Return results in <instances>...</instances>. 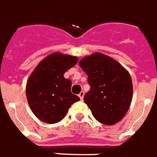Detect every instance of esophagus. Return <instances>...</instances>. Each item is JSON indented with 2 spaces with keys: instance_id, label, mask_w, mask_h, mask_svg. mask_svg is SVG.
Returning <instances> with one entry per match:
<instances>
[{
  "instance_id": "obj_1",
  "label": "esophagus",
  "mask_w": 157,
  "mask_h": 157,
  "mask_svg": "<svg viewBox=\"0 0 157 157\" xmlns=\"http://www.w3.org/2000/svg\"><path fill=\"white\" fill-rule=\"evenodd\" d=\"M78 96H79L80 99H81V100H83V96H84V92H83V91H81V92L79 93V94H78Z\"/></svg>"
}]
</instances>
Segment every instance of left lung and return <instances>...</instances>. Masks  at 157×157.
<instances>
[{"label":"left lung","instance_id":"1","mask_svg":"<svg viewBox=\"0 0 157 157\" xmlns=\"http://www.w3.org/2000/svg\"><path fill=\"white\" fill-rule=\"evenodd\" d=\"M88 75L90 90L84 103L94 117L106 125L121 121L130 108L133 85L129 72L114 58L94 52L79 61Z\"/></svg>","mask_w":157,"mask_h":157}]
</instances>
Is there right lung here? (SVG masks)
Listing matches in <instances>:
<instances>
[{
    "label": "right lung",
    "mask_w": 157,
    "mask_h": 157,
    "mask_svg": "<svg viewBox=\"0 0 157 157\" xmlns=\"http://www.w3.org/2000/svg\"><path fill=\"white\" fill-rule=\"evenodd\" d=\"M75 56L53 52L43 58L28 78L26 94L33 114L42 122L61 121L79 97L71 93L72 82L63 74L78 63Z\"/></svg>",
    "instance_id": "add662e5"
}]
</instances>
